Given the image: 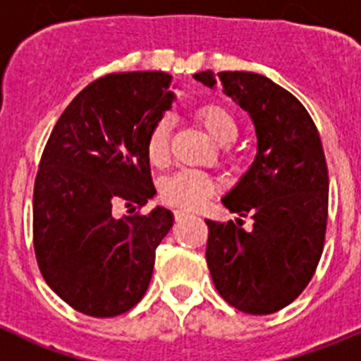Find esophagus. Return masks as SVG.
Segmentation results:
<instances>
[{"label": "esophagus", "instance_id": "obj_1", "mask_svg": "<svg viewBox=\"0 0 361 361\" xmlns=\"http://www.w3.org/2000/svg\"><path fill=\"white\" fill-rule=\"evenodd\" d=\"M173 214H175V218H184V216H188L190 214V211H186V209H177V211H173Z\"/></svg>", "mask_w": 361, "mask_h": 361}]
</instances>
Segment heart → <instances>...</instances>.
<instances>
[{
	"label": "heart",
	"instance_id": "b5f03b06",
	"mask_svg": "<svg viewBox=\"0 0 361 361\" xmlns=\"http://www.w3.org/2000/svg\"><path fill=\"white\" fill-rule=\"evenodd\" d=\"M195 118L204 127L207 135L219 145L226 159L239 156L235 143L241 123L235 113L219 102H207L198 106ZM147 157L156 168H164L170 161V122L161 118L154 123L147 136ZM216 180L207 173L197 170H180L161 184V197L166 204L184 209H198L216 193Z\"/></svg>",
	"mask_w": 361,
	"mask_h": 361
}]
</instances>
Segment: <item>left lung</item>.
Instances as JSON below:
<instances>
[{"mask_svg":"<svg viewBox=\"0 0 361 361\" xmlns=\"http://www.w3.org/2000/svg\"><path fill=\"white\" fill-rule=\"evenodd\" d=\"M211 71L195 80L223 92L250 113L257 156L238 186L223 198L238 221L205 219L209 271L219 296L238 310L267 315L305 290L324 250L328 164L319 131L305 106L266 75Z\"/></svg>","mask_w":361,"mask_h":361,"instance_id":"left-lung-1","label":"left lung"}]
</instances>
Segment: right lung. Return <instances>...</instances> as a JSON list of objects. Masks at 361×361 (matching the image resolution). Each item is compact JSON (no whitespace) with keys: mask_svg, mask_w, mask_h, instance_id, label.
<instances>
[{"mask_svg":"<svg viewBox=\"0 0 361 361\" xmlns=\"http://www.w3.org/2000/svg\"><path fill=\"white\" fill-rule=\"evenodd\" d=\"M170 80L166 72L102 75L72 99L44 147L33 188L37 264L85 315L115 317L145 296L156 248L173 225L164 207L140 212L156 193L145 143L171 106ZM120 204L130 209L123 219Z\"/></svg>","mask_w":361,"mask_h":361,"instance_id":"obj_1","label":"right lung"}]
</instances>
